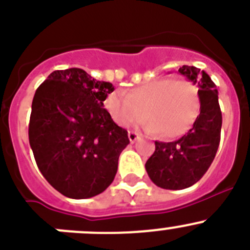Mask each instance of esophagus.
<instances>
[{
	"mask_svg": "<svg viewBox=\"0 0 250 250\" xmlns=\"http://www.w3.org/2000/svg\"><path fill=\"white\" fill-rule=\"evenodd\" d=\"M140 139V135L137 134V132L135 131H129V140L131 144H134L135 141H137V140Z\"/></svg>",
	"mask_w": 250,
	"mask_h": 250,
	"instance_id": "1",
	"label": "esophagus"
}]
</instances>
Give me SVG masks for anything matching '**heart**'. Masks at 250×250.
<instances>
[{"instance_id":"b5f03b06","label":"heart","mask_w":250,"mask_h":250,"mask_svg":"<svg viewBox=\"0 0 250 250\" xmlns=\"http://www.w3.org/2000/svg\"><path fill=\"white\" fill-rule=\"evenodd\" d=\"M104 106L116 124L129 126L145 119V129L162 139L187 134L200 113L198 87L187 80L161 78L130 89L125 94L114 91Z\"/></svg>"}]
</instances>
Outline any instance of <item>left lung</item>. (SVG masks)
<instances>
[{"label": "left lung", "mask_w": 250, "mask_h": 250, "mask_svg": "<svg viewBox=\"0 0 250 250\" xmlns=\"http://www.w3.org/2000/svg\"><path fill=\"white\" fill-rule=\"evenodd\" d=\"M178 71L199 87L200 113L179 140L156 141L154 153L145 165L149 179L168 190L185 189L203 178L216 156L222 126L218 92L210 76L195 66L184 65Z\"/></svg>", "instance_id": "left-lung-1"}]
</instances>
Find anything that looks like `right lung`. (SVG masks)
Listing matches in <instances>:
<instances>
[{"instance_id":"right-lung-1","label":"right lung","mask_w":250,"mask_h":250,"mask_svg":"<svg viewBox=\"0 0 250 250\" xmlns=\"http://www.w3.org/2000/svg\"><path fill=\"white\" fill-rule=\"evenodd\" d=\"M110 82L81 68L54 71L32 103L29 144L50 185L71 199H88L113 183L127 131L104 109Z\"/></svg>"}]
</instances>
